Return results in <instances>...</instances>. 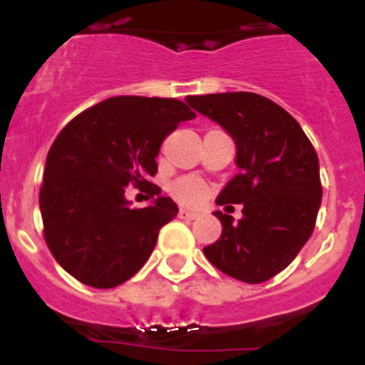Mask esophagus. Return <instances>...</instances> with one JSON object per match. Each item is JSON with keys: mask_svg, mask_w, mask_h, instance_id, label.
Listing matches in <instances>:
<instances>
[{"mask_svg": "<svg viewBox=\"0 0 365 365\" xmlns=\"http://www.w3.org/2000/svg\"><path fill=\"white\" fill-rule=\"evenodd\" d=\"M197 212H193V210H188V208H180L179 210V217L180 219H195L197 217Z\"/></svg>", "mask_w": 365, "mask_h": 365, "instance_id": "obj_1", "label": "esophagus"}]
</instances>
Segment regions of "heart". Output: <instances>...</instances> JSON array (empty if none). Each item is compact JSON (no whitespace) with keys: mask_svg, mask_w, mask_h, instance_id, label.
Segmentation results:
<instances>
[{"mask_svg":"<svg viewBox=\"0 0 365 365\" xmlns=\"http://www.w3.org/2000/svg\"><path fill=\"white\" fill-rule=\"evenodd\" d=\"M172 195L175 199H179L180 202H188V205H193V202H199L205 199L206 195V186L202 185L201 180L195 179V177H185V179L175 180L170 188Z\"/></svg>","mask_w":365,"mask_h":365,"instance_id":"b5f03b06","label":"heart"}]
</instances>
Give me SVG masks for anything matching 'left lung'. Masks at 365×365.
Listing matches in <instances>:
<instances>
[{
	"instance_id": "obj_1",
	"label": "left lung",
	"mask_w": 365,
	"mask_h": 365,
	"mask_svg": "<svg viewBox=\"0 0 365 365\" xmlns=\"http://www.w3.org/2000/svg\"><path fill=\"white\" fill-rule=\"evenodd\" d=\"M186 102L234 138L240 168L215 202L243 205V217L215 210L221 237L202 252L232 278L267 282L291 265L314 230L322 205L318 155L302 125L265 96L217 93Z\"/></svg>"
}]
</instances>
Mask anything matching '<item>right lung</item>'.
<instances>
[{"label": "right lung", "mask_w": 365, "mask_h": 365, "mask_svg": "<svg viewBox=\"0 0 365 365\" xmlns=\"http://www.w3.org/2000/svg\"><path fill=\"white\" fill-rule=\"evenodd\" d=\"M195 113L180 100L113 96L60 131L45 160L40 212L54 259L78 282L111 289L143 269L159 230L179 208L150 177L160 144ZM150 186L154 201L130 208L125 188Z\"/></svg>", "instance_id": "right-lung-1"}]
</instances>
